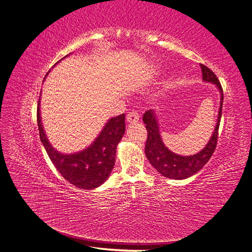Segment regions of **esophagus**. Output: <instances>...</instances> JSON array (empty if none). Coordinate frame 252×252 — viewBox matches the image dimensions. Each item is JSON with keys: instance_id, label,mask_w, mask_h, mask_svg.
<instances>
[{"instance_id": "34e87169", "label": "esophagus", "mask_w": 252, "mask_h": 252, "mask_svg": "<svg viewBox=\"0 0 252 252\" xmlns=\"http://www.w3.org/2000/svg\"><path fill=\"white\" fill-rule=\"evenodd\" d=\"M139 119H140L139 113L136 111H130V112H128V114H127V122H128V123H130V124L138 122Z\"/></svg>"}]
</instances>
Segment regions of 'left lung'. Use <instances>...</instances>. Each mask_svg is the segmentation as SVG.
<instances>
[{
    "label": "left lung",
    "mask_w": 252,
    "mask_h": 252,
    "mask_svg": "<svg viewBox=\"0 0 252 252\" xmlns=\"http://www.w3.org/2000/svg\"><path fill=\"white\" fill-rule=\"evenodd\" d=\"M203 80L205 82H210L216 84L220 93V105L219 109L218 123L215 131L206 147L202 149L199 154L182 157L175 155L167 148L162 142L161 134L158 132V126L156 112L154 110H147L144 113L143 121L146 124L147 129V141L145 145V154L150 164L164 177L173 180H184L191 177L197 171H200L205 164L209 161L212 154L215 152L218 138H219V127L220 118H222V106H223V88L217 75L207 66L201 64Z\"/></svg>",
    "instance_id": "left-lung-1"
}]
</instances>
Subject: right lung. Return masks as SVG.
<instances>
[{"label": "right lung", "instance_id": "obj_1", "mask_svg": "<svg viewBox=\"0 0 252 252\" xmlns=\"http://www.w3.org/2000/svg\"><path fill=\"white\" fill-rule=\"evenodd\" d=\"M36 119L43 146L66 181L75 187L88 190L98 187L108 179L116 162L117 145L125 133V113L110 119L88 148L73 155L60 154L48 142L41 122L40 101L37 102Z\"/></svg>", "mask_w": 252, "mask_h": 252}]
</instances>
